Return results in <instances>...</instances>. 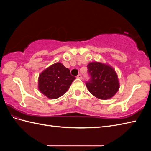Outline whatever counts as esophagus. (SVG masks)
Masks as SVG:
<instances>
[{
    "label": "esophagus",
    "mask_w": 151,
    "mask_h": 151,
    "mask_svg": "<svg viewBox=\"0 0 151 151\" xmlns=\"http://www.w3.org/2000/svg\"><path fill=\"white\" fill-rule=\"evenodd\" d=\"M76 78H78V79H82V75H80V74H79V75H78L77 76H76Z\"/></svg>",
    "instance_id": "esophagus-1"
}]
</instances>
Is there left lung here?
Instances as JSON below:
<instances>
[{
	"label": "left lung",
	"instance_id": "left-lung-1",
	"mask_svg": "<svg viewBox=\"0 0 151 151\" xmlns=\"http://www.w3.org/2000/svg\"><path fill=\"white\" fill-rule=\"evenodd\" d=\"M91 78L86 85L89 91L98 99L106 100L118 91L119 82L115 70L107 64L91 62L88 65Z\"/></svg>",
	"mask_w": 151,
	"mask_h": 151
}]
</instances>
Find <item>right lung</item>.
<instances>
[{"mask_svg":"<svg viewBox=\"0 0 151 151\" xmlns=\"http://www.w3.org/2000/svg\"><path fill=\"white\" fill-rule=\"evenodd\" d=\"M76 78L62 63L58 62L41 73L38 79L39 90L49 99H57L68 90Z\"/></svg>","mask_w":151,"mask_h":151,"instance_id":"1","label":"right lung"}]
</instances>
